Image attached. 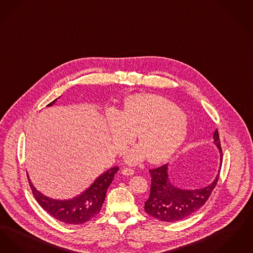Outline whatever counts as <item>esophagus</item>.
<instances>
[{
  "label": "esophagus",
  "mask_w": 253,
  "mask_h": 253,
  "mask_svg": "<svg viewBox=\"0 0 253 253\" xmlns=\"http://www.w3.org/2000/svg\"><path fill=\"white\" fill-rule=\"evenodd\" d=\"M121 173L124 176H132L134 174V171L129 168H124L122 169Z\"/></svg>",
  "instance_id": "1"
}]
</instances>
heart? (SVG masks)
Listing matches in <instances>:
<instances>
[{
	"instance_id": "1",
	"label": "heart",
	"mask_w": 253,
	"mask_h": 253,
	"mask_svg": "<svg viewBox=\"0 0 253 253\" xmlns=\"http://www.w3.org/2000/svg\"><path fill=\"white\" fill-rule=\"evenodd\" d=\"M106 128L114 150L120 153L136 135L139 145L124 154L127 165L146 158L151 164L165 162L176 153L187 136L186 118L175 104L156 95H133L121 110L106 113Z\"/></svg>"
}]
</instances>
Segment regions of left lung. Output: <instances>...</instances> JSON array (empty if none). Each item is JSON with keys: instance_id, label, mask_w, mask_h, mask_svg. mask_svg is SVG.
Here are the masks:
<instances>
[{"instance_id": "1", "label": "left lung", "mask_w": 253, "mask_h": 253, "mask_svg": "<svg viewBox=\"0 0 253 253\" xmlns=\"http://www.w3.org/2000/svg\"><path fill=\"white\" fill-rule=\"evenodd\" d=\"M212 140L219 152V169L214 179L206 186L198 189L176 186L169 176V165L149 170L151 175L150 196L144 202V211L148 214L165 222H175L191 215L205 204L217 183L222 164V150L217 129L212 134Z\"/></svg>"}]
</instances>
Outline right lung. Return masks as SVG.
<instances>
[{"label": "right lung", "instance_id": "1", "mask_svg": "<svg viewBox=\"0 0 253 253\" xmlns=\"http://www.w3.org/2000/svg\"><path fill=\"white\" fill-rule=\"evenodd\" d=\"M56 100L57 99H55L47 106H53ZM118 169V167L110 168L97 176L84 192L75 198L69 199H55L47 197L34 186L29 176L28 180L34 197L48 213H50L55 219L66 224L79 225L92 219L100 212L105 201L107 190L111 184Z\"/></svg>", "mask_w": 253, "mask_h": 253}]
</instances>
